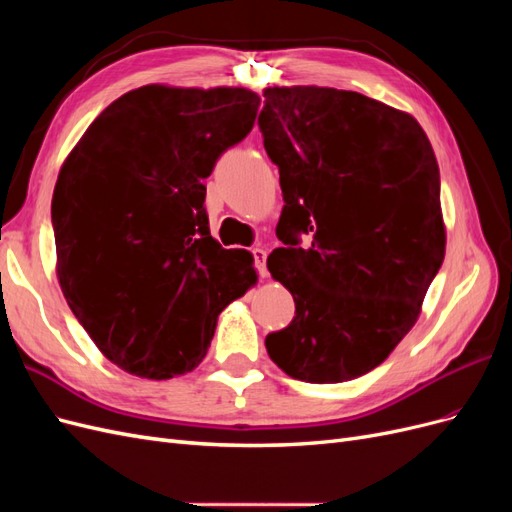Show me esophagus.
<instances>
[{"instance_id":"34e87169","label":"esophagus","mask_w":512,"mask_h":512,"mask_svg":"<svg viewBox=\"0 0 512 512\" xmlns=\"http://www.w3.org/2000/svg\"><path fill=\"white\" fill-rule=\"evenodd\" d=\"M252 256H254V267L258 271L260 277H267V250H262V247H254L252 250Z\"/></svg>"}]
</instances>
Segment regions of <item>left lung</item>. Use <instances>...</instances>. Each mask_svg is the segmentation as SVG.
<instances>
[{"mask_svg":"<svg viewBox=\"0 0 512 512\" xmlns=\"http://www.w3.org/2000/svg\"><path fill=\"white\" fill-rule=\"evenodd\" d=\"M258 128L280 168L284 243L267 267L294 299L267 352L294 380L378 367L444 260L440 170L418 121L356 91L271 87Z\"/></svg>","mask_w":512,"mask_h":512,"instance_id":"8db88e82","label":"left lung"}]
</instances>
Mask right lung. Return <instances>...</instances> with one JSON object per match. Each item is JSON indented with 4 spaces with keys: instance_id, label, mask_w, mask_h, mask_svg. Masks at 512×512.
<instances>
[{
    "instance_id": "add662e5",
    "label": "right lung",
    "mask_w": 512,
    "mask_h": 512,
    "mask_svg": "<svg viewBox=\"0 0 512 512\" xmlns=\"http://www.w3.org/2000/svg\"><path fill=\"white\" fill-rule=\"evenodd\" d=\"M250 89L145 85L91 123L61 166L51 222L57 277L108 361L168 380L205 359L222 309L256 284L205 209L215 162L250 134Z\"/></svg>"
}]
</instances>
